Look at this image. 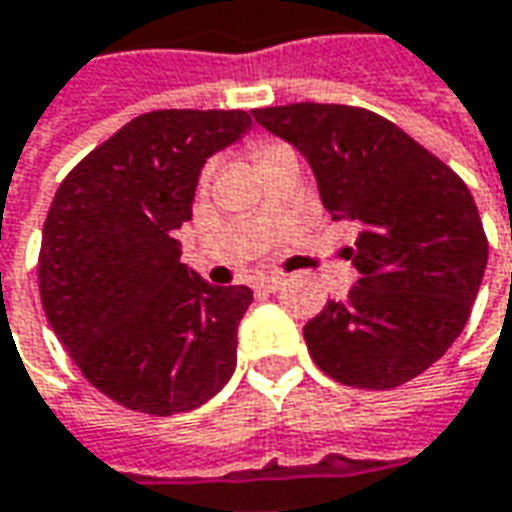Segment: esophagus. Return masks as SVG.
Instances as JSON below:
<instances>
[{"instance_id":"34e87169","label":"esophagus","mask_w":512,"mask_h":512,"mask_svg":"<svg viewBox=\"0 0 512 512\" xmlns=\"http://www.w3.org/2000/svg\"><path fill=\"white\" fill-rule=\"evenodd\" d=\"M285 283L283 274H263V277H257V288H263V291H277L280 285Z\"/></svg>"}]
</instances>
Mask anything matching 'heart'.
<instances>
[{
	"label": "heart",
	"instance_id": "obj_1",
	"mask_svg": "<svg viewBox=\"0 0 512 512\" xmlns=\"http://www.w3.org/2000/svg\"><path fill=\"white\" fill-rule=\"evenodd\" d=\"M274 148H277V145H266V148H257V151H255V159H257V162H260L263 156H269L271 151H274ZM204 176H207V173H204Z\"/></svg>",
	"mask_w": 512,
	"mask_h": 512
}]
</instances>
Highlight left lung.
<instances>
[{"label":"left lung","instance_id":"1","mask_svg":"<svg viewBox=\"0 0 512 512\" xmlns=\"http://www.w3.org/2000/svg\"><path fill=\"white\" fill-rule=\"evenodd\" d=\"M252 114L308 159L333 221L361 229L344 249L356 285L302 330L316 367L356 389L412 381L462 333L488 266L471 190L375 111L288 103Z\"/></svg>","mask_w":512,"mask_h":512}]
</instances>
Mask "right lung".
<instances>
[{
	"mask_svg": "<svg viewBox=\"0 0 512 512\" xmlns=\"http://www.w3.org/2000/svg\"><path fill=\"white\" fill-rule=\"evenodd\" d=\"M252 128L246 111L139 114L69 170L52 198L38 291L86 381L125 409L168 417L221 392L238 361L246 285L182 263L198 173Z\"/></svg>",
	"mask_w": 512,
	"mask_h": 512,
	"instance_id": "add662e5",
	"label": "right lung"
}]
</instances>
